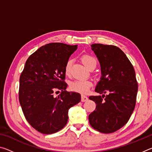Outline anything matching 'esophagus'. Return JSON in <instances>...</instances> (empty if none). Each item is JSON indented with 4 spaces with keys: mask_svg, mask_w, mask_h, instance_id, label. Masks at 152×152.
Segmentation results:
<instances>
[{
    "mask_svg": "<svg viewBox=\"0 0 152 152\" xmlns=\"http://www.w3.org/2000/svg\"><path fill=\"white\" fill-rule=\"evenodd\" d=\"M88 97H87L86 96H85V95H83L82 94L81 96V101L82 102H85V101H88Z\"/></svg>",
    "mask_w": 152,
    "mask_h": 152,
    "instance_id": "esophagus-1",
    "label": "esophagus"
}]
</instances>
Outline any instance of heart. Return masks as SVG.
<instances>
[{"instance_id":"1","label":"heart","mask_w":152,"mask_h":152,"mask_svg":"<svg viewBox=\"0 0 152 152\" xmlns=\"http://www.w3.org/2000/svg\"><path fill=\"white\" fill-rule=\"evenodd\" d=\"M81 61L83 64L87 68H88L91 66H96V60L93 56L89 54H84L81 56ZM72 60H69L67 62L64 68V72L66 75H68L70 73V68L72 66ZM92 85L91 80L88 79H79L76 80L72 81L69 84V88L74 92H80V93H86L88 91L89 88Z\"/></svg>"}]
</instances>
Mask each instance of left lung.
<instances>
[{
  "mask_svg": "<svg viewBox=\"0 0 152 152\" xmlns=\"http://www.w3.org/2000/svg\"><path fill=\"white\" fill-rule=\"evenodd\" d=\"M91 46L101 71L95 92L104 94L89 96L96 103V109L88 116L89 123L98 132L113 133L127 123L134 110L138 90L135 72L132 63L118 47L100 43Z\"/></svg>",
  "mask_w": 152,
  "mask_h": 152,
  "instance_id": "obj_1",
  "label": "left lung"
}]
</instances>
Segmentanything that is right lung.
Returning a JSON list of instances; mask_svg holds the SVG:
<instances>
[{"instance_id": "obj_1", "label": "right lung", "mask_w": 152, "mask_h": 152, "mask_svg": "<svg viewBox=\"0 0 152 152\" xmlns=\"http://www.w3.org/2000/svg\"><path fill=\"white\" fill-rule=\"evenodd\" d=\"M77 45L51 43L43 45L25 62L19 79V102L28 123L43 134L61 130L68 110L81 101L80 94L67 92L64 68ZM62 92L57 97L53 93ZM59 92V91H58Z\"/></svg>"}]
</instances>
